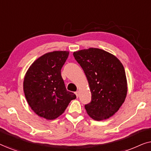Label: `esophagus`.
I'll list each match as a JSON object with an SVG mask.
<instances>
[{
	"label": "esophagus",
	"mask_w": 151,
	"mask_h": 151,
	"mask_svg": "<svg viewBox=\"0 0 151 151\" xmlns=\"http://www.w3.org/2000/svg\"><path fill=\"white\" fill-rule=\"evenodd\" d=\"M75 93L76 95V97H77V98H78V97H79V94H80L79 93V91H76Z\"/></svg>",
	"instance_id": "34e87169"
}]
</instances>
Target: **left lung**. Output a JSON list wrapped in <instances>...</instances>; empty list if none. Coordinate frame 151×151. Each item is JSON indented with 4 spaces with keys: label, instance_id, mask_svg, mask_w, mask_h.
<instances>
[{
    "label": "left lung",
    "instance_id": "8db88e82",
    "mask_svg": "<svg viewBox=\"0 0 151 151\" xmlns=\"http://www.w3.org/2000/svg\"><path fill=\"white\" fill-rule=\"evenodd\" d=\"M85 73L91 101L85 104L88 115L97 121L113 116L124 102L127 81L122 64L115 55L97 48L73 53Z\"/></svg>",
    "mask_w": 151,
    "mask_h": 151
}]
</instances>
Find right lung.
I'll use <instances>...</instances> for the list:
<instances>
[{"label":"right lung","mask_w":151,"mask_h":151,"mask_svg":"<svg viewBox=\"0 0 151 151\" xmlns=\"http://www.w3.org/2000/svg\"><path fill=\"white\" fill-rule=\"evenodd\" d=\"M69 51L45 53L34 62L24 78L23 89L29 105L38 116L54 119L65 112L73 93L68 91L61 76Z\"/></svg>","instance_id":"1"}]
</instances>
